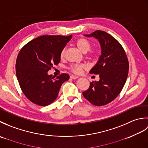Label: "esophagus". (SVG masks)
I'll return each instance as SVG.
<instances>
[{
  "label": "esophagus",
  "mask_w": 148,
  "mask_h": 148,
  "mask_svg": "<svg viewBox=\"0 0 148 148\" xmlns=\"http://www.w3.org/2000/svg\"><path fill=\"white\" fill-rule=\"evenodd\" d=\"M71 79H77L78 78V76H75V75H71V76H70Z\"/></svg>",
  "instance_id": "esophagus-1"
}]
</instances>
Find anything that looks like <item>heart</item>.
I'll return each mask as SVG.
<instances>
[{"instance_id":"heart-1","label":"heart","mask_w":148,"mask_h":148,"mask_svg":"<svg viewBox=\"0 0 148 148\" xmlns=\"http://www.w3.org/2000/svg\"><path fill=\"white\" fill-rule=\"evenodd\" d=\"M76 45L77 48L79 49L83 53H86L88 51H89L91 48V43L90 42L89 40L84 38H80L77 39L76 42ZM65 49H64L60 53V57L61 58L64 57L65 55ZM88 56L90 58L94 60L97 58V53L94 51H91L89 53ZM86 65L85 64H80V65H72L69 67L70 71L72 72H74V74H79L82 72V71L83 69H86Z\"/></svg>"}]
</instances>
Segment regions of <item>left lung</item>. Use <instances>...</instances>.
Returning <instances> with one entry per match:
<instances>
[{
  "label": "left lung",
  "instance_id": "1",
  "mask_svg": "<svg viewBox=\"0 0 148 148\" xmlns=\"http://www.w3.org/2000/svg\"><path fill=\"white\" fill-rule=\"evenodd\" d=\"M84 36L99 40L101 55L90 71V74H99L100 80L90 83L83 95L93 105L104 106L114 100L124 86L129 69L128 58L120 43L104 31L96 30Z\"/></svg>",
  "mask_w": 148,
  "mask_h": 148
}]
</instances>
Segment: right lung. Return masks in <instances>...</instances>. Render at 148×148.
Segmentation results:
<instances>
[{"mask_svg":"<svg viewBox=\"0 0 148 148\" xmlns=\"http://www.w3.org/2000/svg\"><path fill=\"white\" fill-rule=\"evenodd\" d=\"M72 35L42 36L26 44L17 56L16 73L22 92L35 104L46 106L56 99L67 74L56 77L48 72L60 62V53Z\"/></svg>","mask_w":148,"mask_h":148,"instance_id":"1","label":"right lung"}]
</instances>
